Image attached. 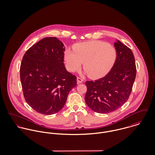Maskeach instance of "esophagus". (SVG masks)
Instances as JSON below:
<instances>
[{
    "label": "esophagus",
    "mask_w": 155,
    "mask_h": 155,
    "mask_svg": "<svg viewBox=\"0 0 155 155\" xmlns=\"http://www.w3.org/2000/svg\"><path fill=\"white\" fill-rule=\"evenodd\" d=\"M84 81V79H82L81 78H79V77H78L77 78V82H78V84H81L82 82H83Z\"/></svg>",
    "instance_id": "34e87169"
}]
</instances>
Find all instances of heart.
I'll use <instances>...</instances> for the list:
<instances>
[{
	"label": "heart",
	"instance_id": "1",
	"mask_svg": "<svg viewBox=\"0 0 155 155\" xmlns=\"http://www.w3.org/2000/svg\"><path fill=\"white\" fill-rule=\"evenodd\" d=\"M74 51L67 49L64 61L67 69L74 72L82 66L93 79L106 75L113 66L117 57L116 49L103 41H92L75 45Z\"/></svg>",
	"mask_w": 155,
	"mask_h": 155
}]
</instances>
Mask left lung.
Instances as JSON below:
<instances>
[{"label": "left lung", "mask_w": 155, "mask_h": 155, "mask_svg": "<svg viewBox=\"0 0 155 155\" xmlns=\"http://www.w3.org/2000/svg\"><path fill=\"white\" fill-rule=\"evenodd\" d=\"M117 57L110 71L95 81H86L85 100L98 113H108L121 107L128 100L136 76L134 56L130 48L119 41L114 44Z\"/></svg>", "instance_id": "left-lung-1"}]
</instances>
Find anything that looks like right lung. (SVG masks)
Here are the masks:
<instances>
[{"label": "right lung", "mask_w": 155, "mask_h": 155, "mask_svg": "<svg viewBox=\"0 0 155 155\" xmlns=\"http://www.w3.org/2000/svg\"><path fill=\"white\" fill-rule=\"evenodd\" d=\"M65 48L55 37L45 38L24 55L20 66L23 95L37 112L49 115L64 107L69 92L77 85L76 76L64 64Z\"/></svg>", "instance_id": "obj_1"}]
</instances>
